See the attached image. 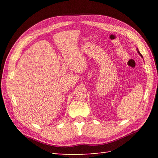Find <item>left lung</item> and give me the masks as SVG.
Listing matches in <instances>:
<instances>
[{"label": "left lung", "instance_id": "obj_1", "mask_svg": "<svg viewBox=\"0 0 158 158\" xmlns=\"http://www.w3.org/2000/svg\"><path fill=\"white\" fill-rule=\"evenodd\" d=\"M136 50H137V52H138V53H139V55H140V56H141V57H142V58H143V56L141 55V53H140V52L139 51V49H136Z\"/></svg>", "mask_w": 158, "mask_h": 158}]
</instances>
